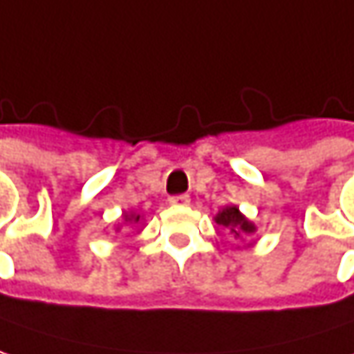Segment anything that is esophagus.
I'll return each mask as SVG.
<instances>
[{
  "instance_id": "34e87169",
  "label": "esophagus",
  "mask_w": 354,
  "mask_h": 354,
  "mask_svg": "<svg viewBox=\"0 0 354 354\" xmlns=\"http://www.w3.org/2000/svg\"><path fill=\"white\" fill-rule=\"evenodd\" d=\"M170 205H172V207H188V205H190V196H188V194L170 196Z\"/></svg>"
}]
</instances>
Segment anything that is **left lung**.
Segmentation results:
<instances>
[{"label":"left lung","instance_id":"left-lung-1","mask_svg":"<svg viewBox=\"0 0 354 354\" xmlns=\"http://www.w3.org/2000/svg\"><path fill=\"white\" fill-rule=\"evenodd\" d=\"M214 221H216V225L229 229L235 235V239L243 237V235L255 233V225L249 218H245L241 214V210L237 209V207H225L223 210H218V214L214 216Z\"/></svg>","mask_w":354,"mask_h":354}]
</instances>
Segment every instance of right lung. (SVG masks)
Returning a JSON list of instances; mask_svg holds the SVG:
<instances>
[{
	"label": "right lung",
	"instance_id": "obj_1",
	"mask_svg": "<svg viewBox=\"0 0 354 354\" xmlns=\"http://www.w3.org/2000/svg\"><path fill=\"white\" fill-rule=\"evenodd\" d=\"M140 218H142L140 214H131V216H129V214H125V221H131V223H140Z\"/></svg>",
	"mask_w": 354,
	"mask_h": 354
}]
</instances>
